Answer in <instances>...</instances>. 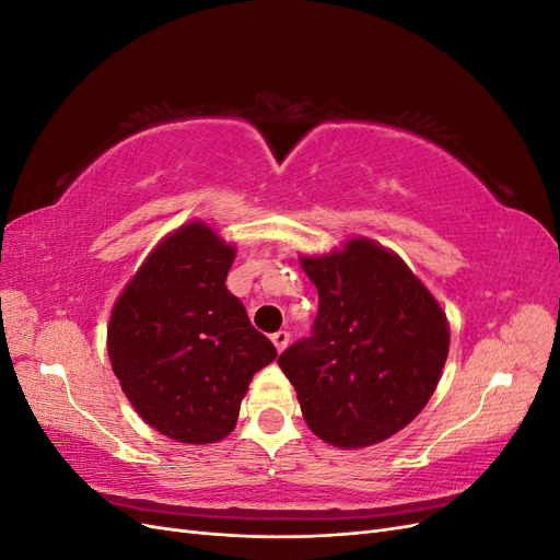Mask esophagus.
Instances as JSON below:
<instances>
[{
    "mask_svg": "<svg viewBox=\"0 0 560 560\" xmlns=\"http://www.w3.org/2000/svg\"><path fill=\"white\" fill-rule=\"evenodd\" d=\"M270 341H273V346L278 348V352H282L287 346H290V331L280 329V331H276L273 336H270Z\"/></svg>",
    "mask_w": 560,
    "mask_h": 560,
    "instance_id": "34e87169",
    "label": "esophagus"
}]
</instances>
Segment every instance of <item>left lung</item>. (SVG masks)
Here are the masks:
<instances>
[{
    "instance_id": "left-lung-1",
    "label": "left lung",
    "mask_w": 560,
    "mask_h": 560,
    "mask_svg": "<svg viewBox=\"0 0 560 560\" xmlns=\"http://www.w3.org/2000/svg\"><path fill=\"white\" fill-rule=\"evenodd\" d=\"M301 266L317 315L278 364L319 439L378 444L430 401L448 354L446 315L397 254L364 238Z\"/></svg>"
}]
</instances>
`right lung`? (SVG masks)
<instances>
[{"instance_id": "right-lung-1", "label": "right lung", "mask_w": 560, "mask_h": 560, "mask_svg": "<svg viewBox=\"0 0 560 560\" xmlns=\"http://www.w3.org/2000/svg\"><path fill=\"white\" fill-rule=\"evenodd\" d=\"M233 257L206 224L182 226L149 254L112 311L114 374L135 411L175 442L224 439L252 376L278 358L226 290Z\"/></svg>"}]
</instances>
